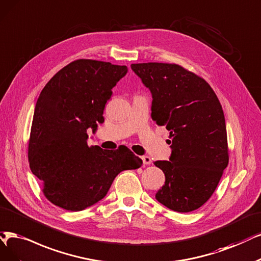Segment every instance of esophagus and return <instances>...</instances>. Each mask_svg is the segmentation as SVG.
Segmentation results:
<instances>
[{"mask_svg":"<svg viewBox=\"0 0 261 261\" xmlns=\"http://www.w3.org/2000/svg\"><path fill=\"white\" fill-rule=\"evenodd\" d=\"M142 160H143L144 165H146V166H149L150 163H151V158L149 156H143Z\"/></svg>","mask_w":261,"mask_h":261,"instance_id":"obj_1","label":"esophagus"}]
</instances>
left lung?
Masks as SVG:
<instances>
[{
    "label": "left lung",
    "mask_w": 261,
    "mask_h": 261,
    "mask_svg": "<svg viewBox=\"0 0 261 261\" xmlns=\"http://www.w3.org/2000/svg\"><path fill=\"white\" fill-rule=\"evenodd\" d=\"M152 94L151 118L170 131L169 161H156L166 182L156 199L168 208L187 213L213 195L229 162L224 111L212 87L175 63H133Z\"/></svg>",
    "instance_id": "left-lung-1"
}]
</instances>
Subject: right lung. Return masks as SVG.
I'll use <instances>...</instances> for the list:
<instances>
[{
    "mask_svg": "<svg viewBox=\"0 0 261 261\" xmlns=\"http://www.w3.org/2000/svg\"><path fill=\"white\" fill-rule=\"evenodd\" d=\"M125 65L75 60L56 73L38 96L28 159L42 191L53 204L82 211L103 199L123 170L143 165L128 148L89 146L87 129L104 121L112 89L127 74Z\"/></svg>",
    "mask_w": 261,
    "mask_h": 261,
    "instance_id": "add662e5",
    "label": "right lung"
}]
</instances>
